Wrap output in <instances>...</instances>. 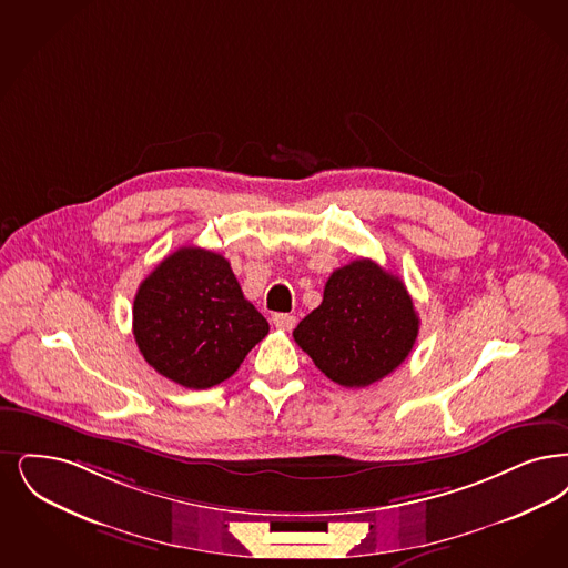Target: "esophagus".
<instances>
[{
	"instance_id": "obj_1",
	"label": "esophagus",
	"mask_w": 568,
	"mask_h": 568,
	"mask_svg": "<svg viewBox=\"0 0 568 568\" xmlns=\"http://www.w3.org/2000/svg\"><path fill=\"white\" fill-rule=\"evenodd\" d=\"M274 327L276 329H283V332H292L295 327L294 315H287V313H276L273 317Z\"/></svg>"
}]
</instances>
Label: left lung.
Masks as SVG:
<instances>
[{
	"label": "left lung",
	"mask_w": 568,
	"mask_h": 568,
	"mask_svg": "<svg viewBox=\"0 0 568 568\" xmlns=\"http://www.w3.org/2000/svg\"><path fill=\"white\" fill-rule=\"evenodd\" d=\"M418 325L402 278L362 257L332 273L323 302L297 323L294 341L329 381L362 388L406 362Z\"/></svg>",
	"instance_id": "left-lung-1"
}]
</instances>
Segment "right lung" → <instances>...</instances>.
Here are the masks:
<instances>
[{
	"mask_svg": "<svg viewBox=\"0 0 568 568\" xmlns=\"http://www.w3.org/2000/svg\"><path fill=\"white\" fill-rule=\"evenodd\" d=\"M133 334L143 359L164 378L209 388L239 369L268 334V321L245 300L224 255L182 247L139 285Z\"/></svg>",
	"mask_w": 568,
	"mask_h": 568,
	"instance_id": "add662e5",
	"label": "right lung"
}]
</instances>
